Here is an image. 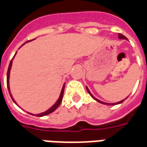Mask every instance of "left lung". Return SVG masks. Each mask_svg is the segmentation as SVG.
<instances>
[{"label": "left lung", "instance_id": "obj_1", "mask_svg": "<svg viewBox=\"0 0 147 147\" xmlns=\"http://www.w3.org/2000/svg\"><path fill=\"white\" fill-rule=\"evenodd\" d=\"M119 38H120V39H127V38H126V37L123 36V34H119ZM86 90H87V91H88V93H89V94H90V95L91 96V97H93V98L94 99V100H96L97 102H100V103H102V104H106V105H111V104H109V103H105V102H101V101H99V100H98V99L95 98H94V96H93L92 94H90V90H88V88H87V87H86ZM123 101H124V100H122V101H120V102H117V103H113V104H112V105H117V104H120V103H122V102H123Z\"/></svg>", "mask_w": 147, "mask_h": 147}]
</instances>
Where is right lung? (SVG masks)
Wrapping results in <instances>:
<instances>
[{"label": "right lung", "instance_id": "1", "mask_svg": "<svg viewBox=\"0 0 147 147\" xmlns=\"http://www.w3.org/2000/svg\"><path fill=\"white\" fill-rule=\"evenodd\" d=\"M30 40H29V41H27V42H30ZM15 55H16V54H15ZM11 64H12V59H11V61H10V64H9V66H8V72H7V86H8V92H9V94H10V96H11V99H12V101H13L15 103H16L15 100L13 99V98H12V96H11V93H10V89H9V74H10V70H11ZM64 86H63V88H62V90H61V95H60V98H59V99L57 100V102H56L54 105H53V106H52L51 108L49 109V110L45 111V112L42 113L36 114V117H43V116L48 115V114L51 113H53V111L56 110V109L58 108V106L60 105V104L61 103V102H62V99H63V95H64ZM30 114H31V113H30ZM31 115H33V114H31Z\"/></svg>", "mask_w": 147, "mask_h": 147}]
</instances>
